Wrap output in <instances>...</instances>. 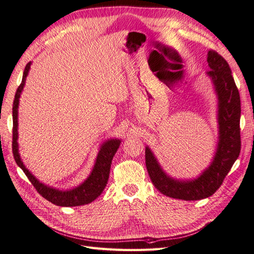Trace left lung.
<instances>
[{
    "label": "left lung",
    "mask_w": 254,
    "mask_h": 254,
    "mask_svg": "<svg viewBox=\"0 0 254 254\" xmlns=\"http://www.w3.org/2000/svg\"><path fill=\"white\" fill-rule=\"evenodd\" d=\"M212 80L217 96L218 141L211 164L194 179H176L167 175L151 149L145 147V163L155 188L181 200H200L212 196L224 181L241 151V98L227 61L215 51L207 52Z\"/></svg>",
    "instance_id": "obj_1"
}]
</instances>
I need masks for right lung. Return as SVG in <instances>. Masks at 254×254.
<instances>
[{"label": "right lung", "mask_w": 254, "mask_h": 254, "mask_svg": "<svg viewBox=\"0 0 254 254\" xmlns=\"http://www.w3.org/2000/svg\"><path fill=\"white\" fill-rule=\"evenodd\" d=\"M30 64L28 63L25 66V70L23 72L22 82L19 86L16 95H14L13 107H12V121H13V129H12V152L13 158L16 160L17 164L24 174L27 176L29 181L32 182L34 188L37 190L42 197H44L50 202L59 205V206H77L88 204L103 193L107 182L109 179L110 167L113 156L117 152L118 148L122 141L120 139H109L105 141L101 147H99L98 153L96 156V160L92 172L88 176V178L84 180L78 187H76L72 190H58L52 187L47 186L38 180L36 177L30 173L26 166L23 163V161L19 153V143H18V108L20 103V96L23 91V88L25 86V80L30 70Z\"/></svg>", "instance_id": "1"}]
</instances>
